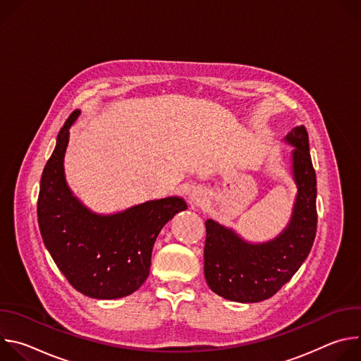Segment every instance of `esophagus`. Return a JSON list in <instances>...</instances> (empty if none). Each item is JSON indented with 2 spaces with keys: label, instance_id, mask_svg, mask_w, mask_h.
<instances>
[{
  "label": "esophagus",
  "instance_id": "34e87169",
  "mask_svg": "<svg viewBox=\"0 0 361 361\" xmlns=\"http://www.w3.org/2000/svg\"><path fill=\"white\" fill-rule=\"evenodd\" d=\"M191 202L195 205V204H198V202H200V198H198V197L194 194V195L191 197Z\"/></svg>",
  "mask_w": 361,
  "mask_h": 361
}]
</instances>
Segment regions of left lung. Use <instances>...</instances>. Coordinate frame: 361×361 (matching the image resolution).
I'll return each instance as SVG.
<instances>
[{"label": "left lung", "instance_id": "8db88e82", "mask_svg": "<svg viewBox=\"0 0 361 361\" xmlns=\"http://www.w3.org/2000/svg\"><path fill=\"white\" fill-rule=\"evenodd\" d=\"M286 140L293 151V174L298 187L288 227L276 240L248 244L213 220L205 221L204 276L219 295L257 302L274 295L295 274L310 252L317 231V180L304 126Z\"/></svg>", "mask_w": 361, "mask_h": 361}]
</instances>
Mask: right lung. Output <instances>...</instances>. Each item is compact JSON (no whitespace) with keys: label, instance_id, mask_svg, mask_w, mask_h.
Returning <instances> with one entry per match:
<instances>
[{"label":"right lung","instance_id":"obj_1","mask_svg":"<svg viewBox=\"0 0 361 361\" xmlns=\"http://www.w3.org/2000/svg\"><path fill=\"white\" fill-rule=\"evenodd\" d=\"M78 114L73 111L61 127L44 167L37 202L38 226L47 250L77 291L101 300L120 298L147 280L159 233L187 204L183 198L169 197L114 216L88 212L68 190L63 166L68 128Z\"/></svg>","mask_w":361,"mask_h":361}]
</instances>
